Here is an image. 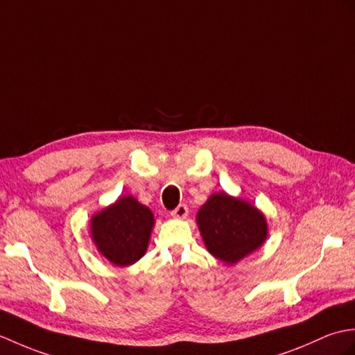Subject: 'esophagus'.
I'll return each mask as SVG.
<instances>
[{
    "label": "esophagus",
    "instance_id": "obj_1",
    "mask_svg": "<svg viewBox=\"0 0 355 355\" xmlns=\"http://www.w3.org/2000/svg\"><path fill=\"white\" fill-rule=\"evenodd\" d=\"M171 216H173V217H176V218H185V217L188 216V208H187V205H184V203L178 205V207L171 211Z\"/></svg>",
    "mask_w": 355,
    "mask_h": 355
}]
</instances>
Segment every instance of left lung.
<instances>
[{"instance_id": "left-lung-1", "label": "left lung", "mask_w": 355, "mask_h": 355, "mask_svg": "<svg viewBox=\"0 0 355 355\" xmlns=\"http://www.w3.org/2000/svg\"><path fill=\"white\" fill-rule=\"evenodd\" d=\"M198 225L205 246L226 264L240 261L267 237L263 212L223 191L212 194L200 208Z\"/></svg>"}]
</instances>
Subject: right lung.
Returning a JSON list of instances; mask_svg holds the SVG:
<instances>
[{
	"label": "right lung",
	"instance_id": "obj_1",
	"mask_svg": "<svg viewBox=\"0 0 355 355\" xmlns=\"http://www.w3.org/2000/svg\"><path fill=\"white\" fill-rule=\"evenodd\" d=\"M153 214L132 196H124L91 220L98 250L115 266H130L146 254Z\"/></svg>",
	"mask_w": 355,
	"mask_h": 355
}]
</instances>
